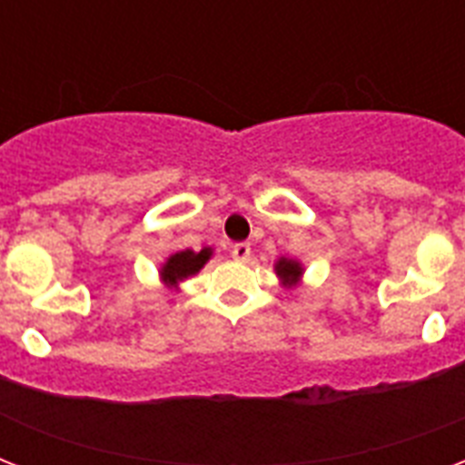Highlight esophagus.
I'll return each instance as SVG.
<instances>
[{
  "label": "esophagus",
  "mask_w": 465,
  "mask_h": 465,
  "mask_svg": "<svg viewBox=\"0 0 465 465\" xmlns=\"http://www.w3.org/2000/svg\"><path fill=\"white\" fill-rule=\"evenodd\" d=\"M232 255H233V261H239V262L251 261V243H233Z\"/></svg>",
  "instance_id": "esophagus-1"
}]
</instances>
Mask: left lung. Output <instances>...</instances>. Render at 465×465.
<instances>
[{
	"mask_svg": "<svg viewBox=\"0 0 465 465\" xmlns=\"http://www.w3.org/2000/svg\"><path fill=\"white\" fill-rule=\"evenodd\" d=\"M275 275L280 277V284L292 290L302 282L304 277V265L297 261V258H277L275 262Z\"/></svg>",
	"mask_w": 465,
	"mask_h": 465,
	"instance_id": "1",
	"label": "left lung"
}]
</instances>
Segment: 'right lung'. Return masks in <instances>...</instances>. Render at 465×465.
Listing matches in <instances>:
<instances>
[{"label":"right lung","mask_w":465,"mask_h":465,"mask_svg":"<svg viewBox=\"0 0 465 465\" xmlns=\"http://www.w3.org/2000/svg\"><path fill=\"white\" fill-rule=\"evenodd\" d=\"M214 253V248L204 246L203 251H193V248H185V251H178V253H171L166 261L161 262L159 277L161 282L166 284L168 290H178L181 282H185L188 277L197 275L200 270L207 265V261Z\"/></svg>","instance_id":"1"}]
</instances>
